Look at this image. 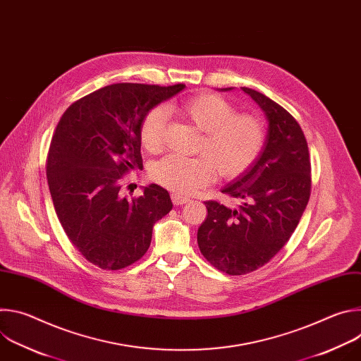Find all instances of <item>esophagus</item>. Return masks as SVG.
<instances>
[{
  "mask_svg": "<svg viewBox=\"0 0 361 361\" xmlns=\"http://www.w3.org/2000/svg\"><path fill=\"white\" fill-rule=\"evenodd\" d=\"M171 200H173V202L176 204V205H183V204H185L187 201H190V198L188 197H184V195H180V194H171Z\"/></svg>",
  "mask_w": 361,
  "mask_h": 361,
  "instance_id": "1",
  "label": "esophagus"
}]
</instances>
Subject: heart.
I'll use <instances>...</instances> for the list:
<instances>
[{
	"label": "heart",
	"instance_id": "b5f03b06",
	"mask_svg": "<svg viewBox=\"0 0 361 361\" xmlns=\"http://www.w3.org/2000/svg\"><path fill=\"white\" fill-rule=\"evenodd\" d=\"M167 111L178 114L200 133L195 151L200 157H183L177 154L164 157L151 169L154 183L176 192L188 194L212 183L217 174L233 180L244 174L259 159L266 141L262 121L245 113H235L227 99L216 94H198ZM167 113L156 107L147 113L140 127L142 147L156 152L164 142Z\"/></svg>",
	"mask_w": 361,
	"mask_h": 361
}]
</instances>
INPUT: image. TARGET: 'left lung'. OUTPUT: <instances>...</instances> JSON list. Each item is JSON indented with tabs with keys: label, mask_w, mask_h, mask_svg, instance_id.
Returning <instances> with one entry per match:
<instances>
[{
	"label": "left lung",
	"mask_w": 361,
	"mask_h": 361,
	"mask_svg": "<svg viewBox=\"0 0 361 361\" xmlns=\"http://www.w3.org/2000/svg\"><path fill=\"white\" fill-rule=\"evenodd\" d=\"M241 90L266 114V142L255 163L221 190L241 204L228 209L205 201L207 219L197 231L205 260L230 276L251 273L273 259L294 233L312 191V164L298 123L267 95Z\"/></svg>",
	"instance_id": "8db88e82"
}]
</instances>
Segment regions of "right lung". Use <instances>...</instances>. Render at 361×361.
I'll use <instances>...</instances> for the list:
<instances>
[{"instance_id":"obj_1","label":"right lung","mask_w":361,"mask_h":361,"mask_svg":"<svg viewBox=\"0 0 361 361\" xmlns=\"http://www.w3.org/2000/svg\"><path fill=\"white\" fill-rule=\"evenodd\" d=\"M118 82L102 87L63 114L51 140L47 178L57 217L84 259L102 270H121L147 252L152 227L173 202L157 184L126 198L120 181L142 169L140 127L149 110L184 90Z\"/></svg>"}]
</instances>
